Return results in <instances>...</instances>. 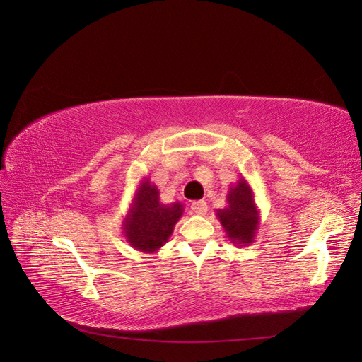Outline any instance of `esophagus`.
<instances>
[{"mask_svg": "<svg viewBox=\"0 0 362 362\" xmlns=\"http://www.w3.org/2000/svg\"><path fill=\"white\" fill-rule=\"evenodd\" d=\"M190 208H192V211H193L194 214L204 216V214L206 213V208H208V205H206V202H205V201H194V202L190 205Z\"/></svg>", "mask_w": 362, "mask_h": 362, "instance_id": "obj_1", "label": "esophagus"}]
</instances>
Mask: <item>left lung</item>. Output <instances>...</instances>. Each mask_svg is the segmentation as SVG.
I'll return each instance as SVG.
<instances>
[{
  "mask_svg": "<svg viewBox=\"0 0 362 362\" xmlns=\"http://www.w3.org/2000/svg\"><path fill=\"white\" fill-rule=\"evenodd\" d=\"M228 205L216 210V217L223 226L229 242L237 246H249L254 243L259 228V211L255 196L245 177L235 185H231L226 194Z\"/></svg>",
  "mask_w": 362,
  "mask_h": 362,
  "instance_id": "left-lung-1",
  "label": "left lung"
}]
</instances>
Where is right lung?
I'll return each instance as SVG.
<instances>
[{
	"instance_id": "obj_1",
	"label": "right lung",
	"mask_w": 362,
	"mask_h": 362,
	"mask_svg": "<svg viewBox=\"0 0 362 362\" xmlns=\"http://www.w3.org/2000/svg\"><path fill=\"white\" fill-rule=\"evenodd\" d=\"M181 202L163 204L160 192L148 177L141 180L122 221V233L131 247L154 254L169 242L173 226L181 218Z\"/></svg>"
}]
</instances>
